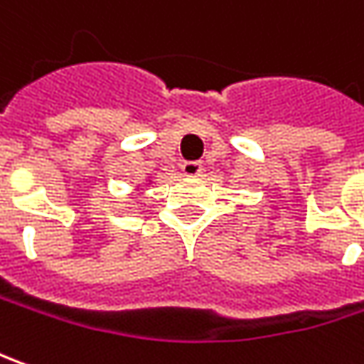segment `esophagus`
<instances>
[{
    "label": "esophagus",
    "instance_id": "1",
    "mask_svg": "<svg viewBox=\"0 0 364 364\" xmlns=\"http://www.w3.org/2000/svg\"><path fill=\"white\" fill-rule=\"evenodd\" d=\"M181 171L185 177H197V175H201L203 167H201L199 161H185L181 165Z\"/></svg>",
    "mask_w": 364,
    "mask_h": 364
}]
</instances>
